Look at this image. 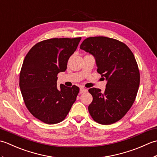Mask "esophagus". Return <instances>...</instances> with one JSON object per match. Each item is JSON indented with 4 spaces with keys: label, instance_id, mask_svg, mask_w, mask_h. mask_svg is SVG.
<instances>
[{
    "label": "esophagus",
    "instance_id": "obj_1",
    "mask_svg": "<svg viewBox=\"0 0 157 157\" xmlns=\"http://www.w3.org/2000/svg\"><path fill=\"white\" fill-rule=\"evenodd\" d=\"M86 92H87V89H86V88H80V90H79V92H80V94H82V93Z\"/></svg>",
    "mask_w": 157,
    "mask_h": 157
}]
</instances>
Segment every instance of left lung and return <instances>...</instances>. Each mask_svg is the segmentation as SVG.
<instances>
[{
  "label": "left lung",
  "mask_w": 157,
  "mask_h": 157,
  "mask_svg": "<svg viewBox=\"0 0 157 157\" xmlns=\"http://www.w3.org/2000/svg\"><path fill=\"white\" fill-rule=\"evenodd\" d=\"M80 49L94 56L97 72L107 81L105 92L88 90L93 97L90 114L100 124L118 121L131 108L138 90L140 77L134 54L124 43L104 36L85 39Z\"/></svg>",
  "instance_id": "left-lung-1"
}]
</instances>
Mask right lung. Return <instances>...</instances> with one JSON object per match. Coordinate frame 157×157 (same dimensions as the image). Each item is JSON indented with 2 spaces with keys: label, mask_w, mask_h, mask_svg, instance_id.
Here are the masks:
<instances>
[{
  "label": "right lung",
  "mask_w": 157,
  "mask_h": 157,
  "mask_svg": "<svg viewBox=\"0 0 157 157\" xmlns=\"http://www.w3.org/2000/svg\"><path fill=\"white\" fill-rule=\"evenodd\" d=\"M82 38H51L35 44L23 62L19 87L26 107L36 118L47 124L64 120L79 92L56 86L57 75L65 71L67 61Z\"/></svg>",
  "instance_id": "right-lung-1"
}]
</instances>
